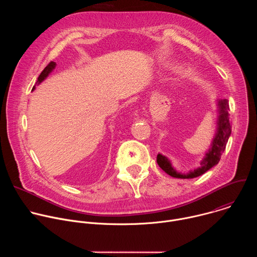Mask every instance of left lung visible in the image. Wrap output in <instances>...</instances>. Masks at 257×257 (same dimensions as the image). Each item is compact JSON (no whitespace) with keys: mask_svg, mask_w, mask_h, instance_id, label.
<instances>
[{"mask_svg":"<svg viewBox=\"0 0 257 257\" xmlns=\"http://www.w3.org/2000/svg\"><path fill=\"white\" fill-rule=\"evenodd\" d=\"M217 106V121H216V129L214 137L210 143L208 151L205 153L202 161L200 162V166L188 173H181L178 172L172 165L171 161L159 154L157 157V163L168 175L174 178L180 179H192L201 176L209 169L214 167L218 164L219 159H221L229 137L232 132V126L229 119V100L224 99H217L216 100Z\"/></svg>","mask_w":257,"mask_h":257,"instance_id":"left-lung-1","label":"left lung"}]
</instances>
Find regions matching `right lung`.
<instances>
[{"label":"right lung","instance_id":"right-lung-1","mask_svg":"<svg viewBox=\"0 0 257 257\" xmlns=\"http://www.w3.org/2000/svg\"><path fill=\"white\" fill-rule=\"evenodd\" d=\"M56 63L55 62H51L44 70H43V72L41 73V75L39 76V78H38V81H36V83H38V84H40V83H42L50 74H51V73H52V71L56 68ZM35 87L33 86V88H32V90L34 89Z\"/></svg>","mask_w":257,"mask_h":257}]
</instances>
